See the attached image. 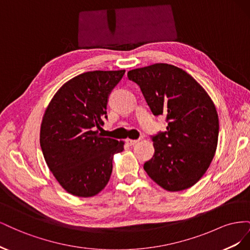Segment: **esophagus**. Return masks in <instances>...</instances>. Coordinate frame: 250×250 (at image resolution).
I'll return each instance as SVG.
<instances>
[{"mask_svg": "<svg viewBox=\"0 0 250 250\" xmlns=\"http://www.w3.org/2000/svg\"><path fill=\"white\" fill-rule=\"evenodd\" d=\"M139 142H140V140H131V139H127V140H126V143H127L129 146L137 145V144H138Z\"/></svg>", "mask_w": 250, "mask_h": 250, "instance_id": "34e87169", "label": "esophagus"}]
</instances>
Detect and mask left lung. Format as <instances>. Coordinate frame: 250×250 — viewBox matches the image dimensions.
Segmentation results:
<instances>
[{
  "instance_id": "8db88e82",
  "label": "left lung",
  "mask_w": 250,
  "mask_h": 250,
  "mask_svg": "<svg viewBox=\"0 0 250 250\" xmlns=\"http://www.w3.org/2000/svg\"><path fill=\"white\" fill-rule=\"evenodd\" d=\"M154 116L167 117V131L153 137L154 155L144 170L169 192L193 187L206 174L218 145L219 119L213 100L190 74L168 63L128 72Z\"/></svg>"
}]
</instances>
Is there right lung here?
<instances>
[{
	"label": "right lung",
	"instance_id": "1",
	"mask_svg": "<svg viewBox=\"0 0 250 250\" xmlns=\"http://www.w3.org/2000/svg\"><path fill=\"white\" fill-rule=\"evenodd\" d=\"M125 70L93 71L66 81L44 110L40 141L44 161L64 190L93 197L108 184L112 160L124 142L99 132L107 98Z\"/></svg>",
	"mask_w": 250,
	"mask_h": 250
}]
</instances>
